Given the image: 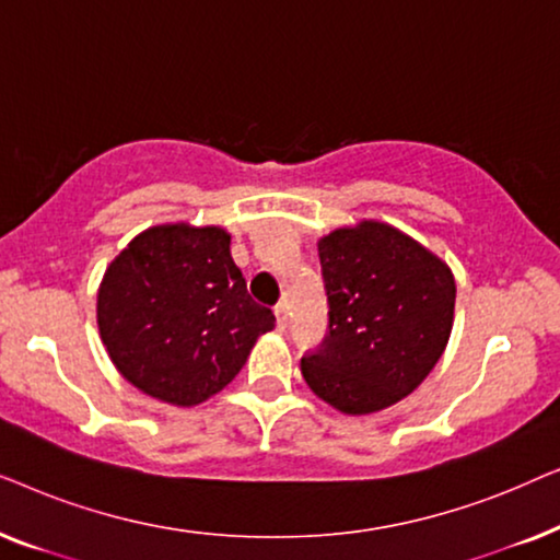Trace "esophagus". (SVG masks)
<instances>
[{
  "label": "esophagus",
  "instance_id": "1",
  "mask_svg": "<svg viewBox=\"0 0 560 560\" xmlns=\"http://www.w3.org/2000/svg\"><path fill=\"white\" fill-rule=\"evenodd\" d=\"M275 316H278V328H280V331H285V328H288V303L275 305Z\"/></svg>",
  "mask_w": 560,
  "mask_h": 560
}]
</instances>
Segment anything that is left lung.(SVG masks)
Masks as SVG:
<instances>
[{
	"label": "left lung",
	"instance_id": "obj_1",
	"mask_svg": "<svg viewBox=\"0 0 560 560\" xmlns=\"http://www.w3.org/2000/svg\"><path fill=\"white\" fill-rule=\"evenodd\" d=\"M328 334L301 359L305 385L343 416H370L423 382L454 328L456 280L439 255L377 219L318 240Z\"/></svg>",
	"mask_w": 560,
	"mask_h": 560
}]
</instances>
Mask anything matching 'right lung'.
Masks as SVG:
<instances>
[{
	"mask_svg": "<svg viewBox=\"0 0 560 560\" xmlns=\"http://www.w3.org/2000/svg\"><path fill=\"white\" fill-rule=\"evenodd\" d=\"M96 324L129 385L194 408L240 374L275 313L252 301L226 229L178 221L144 229L112 259Z\"/></svg>",
	"mask_w": 560,
	"mask_h": 560,
	"instance_id": "add662e5",
	"label": "right lung"
}]
</instances>
